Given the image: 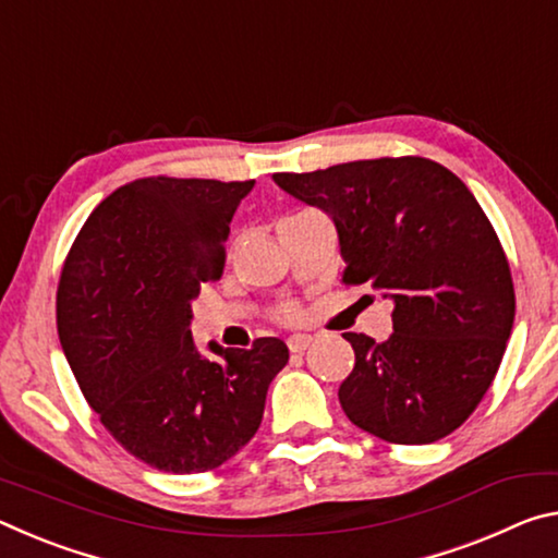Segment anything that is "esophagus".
Instances as JSON below:
<instances>
[{"instance_id":"obj_1","label":"esophagus","mask_w":558,"mask_h":558,"mask_svg":"<svg viewBox=\"0 0 558 558\" xmlns=\"http://www.w3.org/2000/svg\"><path fill=\"white\" fill-rule=\"evenodd\" d=\"M310 344H313V335H290L288 337V349L295 354L305 352Z\"/></svg>"}]
</instances>
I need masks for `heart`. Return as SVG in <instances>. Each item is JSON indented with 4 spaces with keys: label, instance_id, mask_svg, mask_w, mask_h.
Listing matches in <instances>:
<instances>
[{
    "label": "heart",
    "instance_id": "b5f03b06",
    "mask_svg": "<svg viewBox=\"0 0 558 558\" xmlns=\"http://www.w3.org/2000/svg\"><path fill=\"white\" fill-rule=\"evenodd\" d=\"M288 317H292V315H295V310H288V313H286Z\"/></svg>",
    "mask_w": 558,
    "mask_h": 558
}]
</instances>
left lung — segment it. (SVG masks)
<instances>
[{
    "mask_svg": "<svg viewBox=\"0 0 558 558\" xmlns=\"http://www.w3.org/2000/svg\"><path fill=\"white\" fill-rule=\"evenodd\" d=\"M272 179L332 216L344 286L369 282L393 302L386 342L344 335L354 349L339 386L347 418L401 446L446 438L483 401L514 325L509 263L475 196L423 157Z\"/></svg>",
    "mask_w": 558,
    "mask_h": 558,
    "instance_id": "obj_1",
    "label": "left lung"
}]
</instances>
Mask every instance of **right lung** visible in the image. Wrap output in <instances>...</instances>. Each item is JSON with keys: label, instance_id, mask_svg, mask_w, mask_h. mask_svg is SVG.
Instances as JSON below:
<instances>
[{"label": "right lung", "instance_id": "obj_1", "mask_svg": "<svg viewBox=\"0 0 558 558\" xmlns=\"http://www.w3.org/2000/svg\"><path fill=\"white\" fill-rule=\"evenodd\" d=\"M253 184L137 179L98 204L63 263L56 323L75 381L130 456L174 475L219 468L256 436L288 364L278 337L209 342L206 356L189 329Z\"/></svg>", "mask_w": 558, "mask_h": 558}]
</instances>
